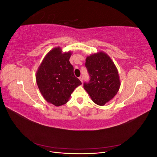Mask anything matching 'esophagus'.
Listing matches in <instances>:
<instances>
[{
	"instance_id": "1",
	"label": "esophagus",
	"mask_w": 157,
	"mask_h": 157,
	"mask_svg": "<svg viewBox=\"0 0 157 157\" xmlns=\"http://www.w3.org/2000/svg\"><path fill=\"white\" fill-rule=\"evenodd\" d=\"M79 79H80V81H81V82H82V80H83V76H80V77H79Z\"/></svg>"
}]
</instances>
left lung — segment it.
I'll return each instance as SVG.
<instances>
[{
	"mask_svg": "<svg viewBox=\"0 0 157 157\" xmlns=\"http://www.w3.org/2000/svg\"><path fill=\"white\" fill-rule=\"evenodd\" d=\"M85 66L90 76L84 88L99 105H104L117 94L121 83L118 71L109 56L104 52L88 56Z\"/></svg>",
	"mask_w": 157,
	"mask_h": 157,
	"instance_id": "left-lung-1",
	"label": "left lung"
}]
</instances>
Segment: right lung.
Segmentation results:
<instances>
[{"mask_svg": "<svg viewBox=\"0 0 157 157\" xmlns=\"http://www.w3.org/2000/svg\"><path fill=\"white\" fill-rule=\"evenodd\" d=\"M71 52L62 53L60 48L50 51L36 72L38 87L45 100L55 106L65 104L74 90L82 84L75 76L69 62Z\"/></svg>", "mask_w": 157, "mask_h": 157, "instance_id": "1", "label": "right lung"}]
</instances>
